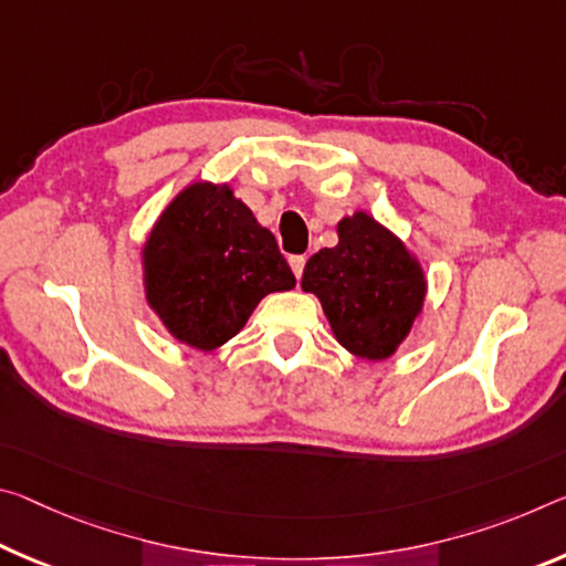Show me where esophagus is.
Instances as JSON below:
<instances>
[{"label": "esophagus", "instance_id": "obj_1", "mask_svg": "<svg viewBox=\"0 0 566 566\" xmlns=\"http://www.w3.org/2000/svg\"><path fill=\"white\" fill-rule=\"evenodd\" d=\"M304 262H307V259H304V256H292L290 259V266H292V272H294V276H297V280H302Z\"/></svg>", "mask_w": 566, "mask_h": 566}]
</instances>
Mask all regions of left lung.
<instances>
[{"mask_svg":"<svg viewBox=\"0 0 566 566\" xmlns=\"http://www.w3.org/2000/svg\"><path fill=\"white\" fill-rule=\"evenodd\" d=\"M339 244L310 256L302 290L317 294L339 345L385 360L408 337L426 297L408 249L367 213L337 223Z\"/></svg>","mask_w":566,"mask_h":566,"instance_id":"8db88e82","label":"left lung"}]
</instances>
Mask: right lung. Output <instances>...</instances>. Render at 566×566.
Listing matches in <instances>:
<instances>
[{
	"instance_id": "add662e5",
	"label": "right lung",
	"mask_w": 566,
	"mask_h": 566,
	"mask_svg": "<svg viewBox=\"0 0 566 566\" xmlns=\"http://www.w3.org/2000/svg\"><path fill=\"white\" fill-rule=\"evenodd\" d=\"M143 264L150 307L196 349L223 345L259 300L297 284L272 231L229 186H188L150 231Z\"/></svg>"
}]
</instances>
